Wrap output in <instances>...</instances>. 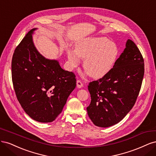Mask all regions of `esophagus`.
Segmentation results:
<instances>
[{"label":"esophagus","mask_w":156,"mask_h":156,"mask_svg":"<svg viewBox=\"0 0 156 156\" xmlns=\"http://www.w3.org/2000/svg\"><path fill=\"white\" fill-rule=\"evenodd\" d=\"M77 87L78 88H82L83 87V84L80 80H77Z\"/></svg>","instance_id":"esophagus-1"}]
</instances>
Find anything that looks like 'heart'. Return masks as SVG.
<instances>
[{"label":"heart","mask_w":156,"mask_h":156,"mask_svg":"<svg viewBox=\"0 0 156 156\" xmlns=\"http://www.w3.org/2000/svg\"><path fill=\"white\" fill-rule=\"evenodd\" d=\"M119 55L116 44L105 37H88L77 46L76 51H68V57L72 67L79 65V56L84 60V69L94 79L101 78L109 72Z\"/></svg>","instance_id":"obj_1"}]
</instances>
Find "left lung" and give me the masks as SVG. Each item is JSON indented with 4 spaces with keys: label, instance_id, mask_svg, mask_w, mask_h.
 Here are the masks:
<instances>
[{
    "label": "left lung",
    "instance_id": "1",
    "mask_svg": "<svg viewBox=\"0 0 156 156\" xmlns=\"http://www.w3.org/2000/svg\"><path fill=\"white\" fill-rule=\"evenodd\" d=\"M105 76L89 83L91 102L87 108L94 125L107 127L119 123L135 105L144 73L143 55L131 40Z\"/></svg>",
    "mask_w": 156,
    "mask_h": 156
}]
</instances>
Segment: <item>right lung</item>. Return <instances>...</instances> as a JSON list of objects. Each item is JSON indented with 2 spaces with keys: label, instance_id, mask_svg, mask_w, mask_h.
<instances>
[{
  "label": "right lung",
  "instance_id": "add662e5",
  "mask_svg": "<svg viewBox=\"0 0 156 156\" xmlns=\"http://www.w3.org/2000/svg\"><path fill=\"white\" fill-rule=\"evenodd\" d=\"M30 30L14 51L12 78L17 100L31 119L54 121L76 87L75 75L58 61L45 58L34 45Z\"/></svg>",
  "mask_w": 156,
  "mask_h": 156
}]
</instances>
